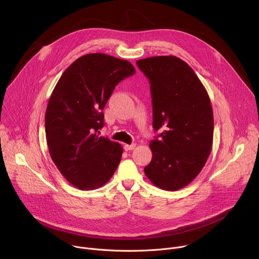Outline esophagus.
Here are the masks:
<instances>
[{
	"label": "esophagus",
	"instance_id": "34e87169",
	"mask_svg": "<svg viewBox=\"0 0 259 259\" xmlns=\"http://www.w3.org/2000/svg\"><path fill=\"white\" fill-rule=\"evenodd\" d=\"M136 147V144L135 143H132V144H125L124 145V149H125V151H132V150H134Z\"/></svg>",
	"mask_w": 259,
	"mask_h": 259
}]
</instances>
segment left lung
Returning <instances> with one entry per match:
<instances>
[{
  "mask_svg": "<svg viewBox=\"0 0 259 259\" xmlns=\"http://www.w3.org/2000/svg\"><path fill=\"white\" fill-rule=\"evenodd\" d=\"M151 83L153 158L144 168L156 187L174 192L191 183L211 153L214 120L209 95L193 68L176 56L136 61Z\"/></svg>",
  "mask_w": 259,
  "mask_h": 259,
  "instance_id": "left-lung-1",
  "label": "left lung"
}]
</instances>
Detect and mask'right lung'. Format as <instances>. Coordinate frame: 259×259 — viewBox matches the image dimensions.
I'll return each mask as SVG.
<instances>
[{
    "instance_id": "right-lung-1",
    "label": "right lung",
    "mask_w": 259,
    "mask_h": 259,
    "mask_svg": "<svg viewBox=\"0 0 259 259\" xmlns=\"http://www.w3.org/2000/svg\"><path fill=\"white\" fill-rule=\"evenodd\" d=\"M134 73L127 60L90 53L73 61L58 80L46 109V139L52 161L73 187L98 189L118 168L122 145L98 133L115 87Z\"/></svg>"
}]
</instances>
